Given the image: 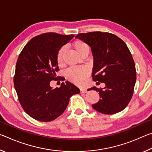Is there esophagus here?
Returning <instances> with one entry per match:
<instances>
[{"label": "esophagus", "mask_w": 152, "mask_h": 152, "mask_svg": "<svg viewBox=\"0 0 152 152\" xmlns=\"http://www.w3.org/2000/svg\"><path fill=\"white\" fill-rule=\"evenodd\" d=\"M80 92L81 93H86L87 92V90L86 88H80Z\"/></svg>", "instance_id": "34e87169"}]
</instances>
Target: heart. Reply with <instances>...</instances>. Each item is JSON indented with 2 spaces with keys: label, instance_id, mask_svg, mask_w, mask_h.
Listing matches in <instances>:
<instances>
[{
  "label": "heart",
  "instance_id": "1",
  "mask_svg": "<svg viewBox=\"0 0 152 152\" xmlns=\"http://www.w3.org/2000/svg\"><path fill=\"white\" fill-rule=\"evenodd\" d=\"M72 46L78 54L83 57L89 53V46L85 42L81 40H76L73 42ZM66 53V48H61L57 53V61L60 66L64 64V56ZM89 71L86 68H72L67 72V77L70 82H73L77 85H82L84 82L87 76L88 75Z\"/></svg>",
  "mask_w": 152,
  "mask_h": 152
}]
</instances>
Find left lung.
I'll use <instances>...</instances> for the list:
<instances>
[{
	"label": "left lung",
	"instance_id": "left-lung-1",
	"mask_svg": "<svg viewBox=\"0 0 152 152\" xmlns=\"http://www.w3.org/2000/svg\"><path fill=\"white\" fill-rule=\"evenodd\" d=\"M76 38L91 48L93 80L105 84L103 88L93 86L88 90L99 92L100 96L93 109L106 115L121 111L132 99L136 82L135 65L127 45L109 33H80Z\"/></svg>",
	"mask_w": 152,
	"mask_h": 152
}]
</instances>
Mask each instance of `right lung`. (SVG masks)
Returning <instances> with one entry per match:
<instances>
[{"mask_svg": "<svg viewBox=\"0 0 152 152\" xmlns=\"http://www.w3.org/2000/svg\"><path fill=\"white\" fill-rule=\"evenodd\" d=\"M74 37L43 33L31 39L18 58L14 76L18 99L25 113L39 121H51L60 116L70 98L80 93L78 87L68 81L60 88L50 86L59 70L58 51Z\"/></svg>", "mask_w": 152, "mask_h": 152, "instance_id": "1", "label": "right lung"}]
</instances>
